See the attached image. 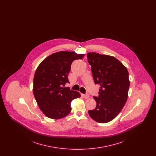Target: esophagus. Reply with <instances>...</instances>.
<instances>
[{
	"instance_id": "obj_1",
	"label": "esophagus",
	"mask_w": 156,
	"mask_h": 156,
	"mask_svg": "<svg viewBox=\"0 0 156 156\" xmlns=\"http://www.w3.org/2000/svg\"><path fill=\"white\" fill-rule=\"evenodd\" d=\"M83 97L85 98V99H88L89 97V95L88 94H84V95H82Z\"/></svg>"
}]
</instances>
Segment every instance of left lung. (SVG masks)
I'll return each mask as SVG.
<instances>
[{
  "mask_svg": "<svg viewBox=\"0 0 156 156\" xmlns=\"http://www.w3.org/2000/svg\"><path fill=\"white\" fill-rule=\"evenodd\" d=\"M95 84L100 86L99 95L94 97L95 109L89 116L99 123H108L115 118L126 104L130 86L126 67L115 57L97 52L87 54Z\"/></svg>",
  "mask_w": 156,
  "mask_h": 156,
  "instance_id": "1",
  "label": "left lung"
}]
</instances>
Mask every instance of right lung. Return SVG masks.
<instances>
[{
  "label": "right lung",
  "mask_w": 156,
  "mask_h": 156,
  "mask_svg": "<svg viewBox=\"0 0 156 156\" xmlns=\"http://www.w3.org/2000/svg\"><path fill=\"white\" fill-rule=\"evenodd\" d=\"M84 55L66 51L55 52L37 67L33 90L38 107L47 117L59 119L66 116L71 111V101L81 97L78 92L64 87L69 83L68 74L72 62Z\"/></svg>",
  "instance_id": "obj_1"
}]
</instances>
